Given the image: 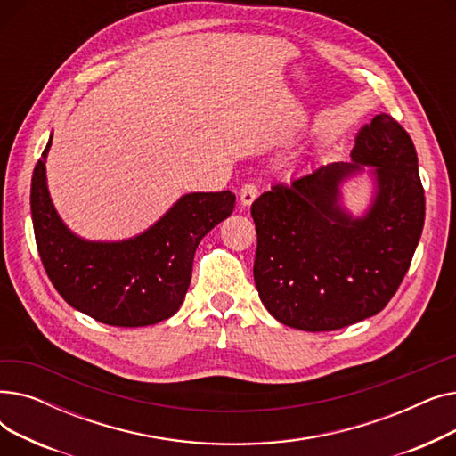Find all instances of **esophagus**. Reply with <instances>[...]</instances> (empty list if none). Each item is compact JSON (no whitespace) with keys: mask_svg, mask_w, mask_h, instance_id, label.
<instances>
[{"mask_svg":"<svg viewBox=\"0 0 456 456\" xmlns=\"http://www.w3.org/2000/svg\"><path fill=\"white\" fill-rule=\"evenodd\" d=\"M256 196H258V186L255 183L242 184V188H240V203L244 207H249L256 200Z\"/></svg>","mask_w":456,"mask_h":456,"instance_id":"esophagus-1","label":"esophagus"}]
</instances>
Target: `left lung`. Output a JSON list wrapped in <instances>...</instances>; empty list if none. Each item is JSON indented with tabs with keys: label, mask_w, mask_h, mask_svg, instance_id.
I'll return each mask as SVG.
<instances>
[{
	"label": "left lung",
	"mask_w": 456,
	"mask_h": 456,
	"mask_svg": "<svg viewBox=\"0 0 456 456\" xmlns=\"http://www.w3.org/2000/svg\"><path fill=\"white\" fill-rule=\"evenodd\" d=\"M351 159L275 184L251 205L256 290L289 327L337 330L375 316L409 272L425 222L412 138L390 114H377L358 131ZM364 165L378 190L369 212L353 219L339 186Z\"/></svg>",
	"instance_id": "left-lung-1"
}]
</instances>
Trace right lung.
<instances>
[{
	"mask_svg": "<svg viewBox=\"0 0 456 456\" xmlns=\"http://www.w3.org/2000/svg\"><path fill=\"white\" fill-rule=\"evenodd\" d=\"M31 179V216L44 270L62 299L79 313L114 327L155 325L174 316L188 290L201 238L229 218L234 194L183 196L142 234L122 242H88L71 232L52 203L45 157Z\"/></svg>",
	"mask_w": 456,
	"mask_h": 456,
	"instance_id": "add662e5",
	"label": "right lung"
}]
</instances>
